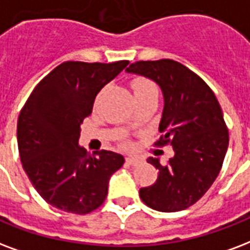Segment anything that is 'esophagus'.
<instances>
[{
    "mask_svg": "<svg viewBox=\"0 0 250 250\" xmlns=\"http://www.w3.org/2000/svg\"><path fill=\"white\" fill-rule=\"evenodd\" d=\"M125 163L128 164V165H132V167H136L139 164L142 163V160L136 159V157H127L125 159Z\"/></svg>",
    "mask_w": 250,
    "mask_h": 250,
    "instance_id": "obj_1",
    "label": "esophagus"
}]
</instances>
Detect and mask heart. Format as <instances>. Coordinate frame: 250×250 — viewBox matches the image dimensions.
<instances>
[{
  "instance_id": "heart-1",
  "label": "heart",
  "mask_w": 250,
  "mask_h": 250,
  "mask_svg": "<svg viewBox=\"0 0 250 250\" xmlns=\"http://www.w3.org/2000/svg\"><path fill=\"white\" fill-rule=\"evenodd\" d=\"M132 90L133 95H135V98H136V97L148 94V93H152V91H157V89H156L155 83H152L150 80L140 77V79L133 80Z\"/></svg>"
}]
</instances>
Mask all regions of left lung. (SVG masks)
Instances as JSON below:
<instances>
[{"label":"left lung","mask_w":250,"mask_h":250,"mask_svg":"<svg viewBox=\"0 0 250 250\" xmlns=\"http://www.w3.org/2000/svg\"><path fill=\"white\" fill-rule=\"evenodd\" d=\"M153 80L164 94L163 135L155 146L170 144L174 156L165 165L149 157L159 169L155 184L140 188V199L161 212H176L197 203L222 169L229 135L214 91L188 66L170 59L136 62L127 68Z\"/></svg>","instance_id":"8db88e82"}]
</instances>
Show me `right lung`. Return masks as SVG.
<instances>
[{
  "instance_id": "1",
  "label": "right lung",
  "mask_w": 250,
  "mask_h": 250,
  "mask_svg": "<svg viewBox=\"0 0 250 250\" xmlns=\"http://www.w3.org/2000/svg\"><path fill=\"white\" fill-rule=\"evenodd\" d=\"M128 62H62L34 87L19 112L22 167L39 195L53 207L85 215L107 197L108 180L125 159L111 150L87 153L79 146L80 125L91 114L101 89Z\"/></svg>"
}]
</instances>
